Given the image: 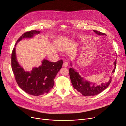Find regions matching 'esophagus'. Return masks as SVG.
I'll return each mask as SVG.
<instances>
[{
  "label": "esophagus",
  "instance_id": "obj_1",
  "mask_svg": "<svg viewBox=\"0 0 126 126\" xmlns=\"http://www.w3.org/2000/svg\"><path fill=\"white\" fill-rule=\"evenodd\" d=\"M68 64L67 62H63V67H66L68 66Z\"/></svg>",
  "mask_w": 126,
  "mask_h": 126
}]
</instances>
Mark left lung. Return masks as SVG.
Returning a JSON list of instances; mask_svg holds the SVG:
<instances>
[{"label": "left lung", "mask_w": 126, "mask_h": 126, "mask_svg": "<svg viewBox=\"0 0 126 126\" xmlns=\"http://www.w3.org/2000/svg\"><path fill=\"white\" fill-rule=\"evenodd\" d=\"M95 33L98 35H106V34L101 33L97 30H93ZM114 68L112 73H114L116 65V60L114 62ZM70 66H72V62H70ZM70 78L72 85L75 89L80 92V93L85 96H95L99 94L105 90L110 84L112 80V77H110V80L105 83H102L100 85H97L95 83H93L85 80L83 77L79 75V73L74 68L69 69Z\"/></svg>", "instance_id": "obj_1"}]
</instances>
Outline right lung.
Wrapping results in <instances>:
<instances>
[{
	"label": "right lung",
	"instance_id": "right-lung-1",
	"mask_svg": "<svg viewBox=\"0 0 126 126\" xmlns=\"http://www.w3.org/2000/svg\"><path fill=\"white\" fill-rule=\"evenodd\" d=\"M41 33L40 31L31 30L21 35L16 42L11 56V65L16 82L28 94L40 96L48 93L53 88L54 79L62 66L63 61L51 62L43 59L38 67H33L31 71H26L17 61L16 46L24 39H31Z\"/></svg>",
	"mask_w": 126,
	"mask_h": 126
}]
</instances>
